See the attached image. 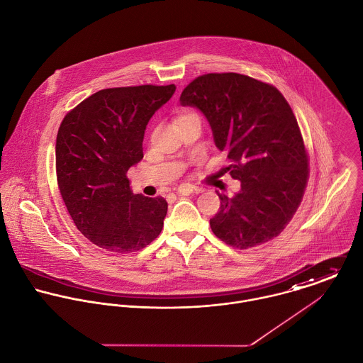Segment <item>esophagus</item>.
Masks as SVG:
<instances>
[{
    "mask_svg": "<svg viewBox=\"0 0 363 363\" xmlns=\"http://www.w3.org/2000/svg\"><path fill=\"white\" fill-rule=\"evenodd\" d=\"M201 191H203V189L191 186V184H182V186L177 187V193L180 196H190L193 193H201Z\"/></svg>",
    "mask_w": 363,
    "mask_h": 363,
    "instance_id": "34e87169",
    "label": "esophagus"
}]
</instances>
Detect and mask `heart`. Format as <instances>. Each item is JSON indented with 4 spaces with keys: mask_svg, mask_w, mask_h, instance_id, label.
I'll return each instance as SVG.
<instances>
[{
    "mask_svg": "<svg viewBox=\"0 0 363 363\" xmlns=\"http://www.w3.org/2000/svg\"><path fill=\"white\" fill-rule=\"evenodd\" d=\"M187 117H197L194 113H184V114H182L180 117H179V120H182V118H187Z\"/></svg>",
    "mask_w": 363,
    "mask_h": 363,
    "instance_id": "b5f03b06",
    "label": "heart"
}]
</instances>
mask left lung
Masks as SVG:
<instances>
[{"instance_id": "obj_1", "label": "left lung", "mask_w": 363, "mask_h": 363, "mask_svg": "<svg viewBox=\"0 0 363 363\" xmlns=\"http://www.w3.org/2000/svg\"><path fill=\"white\" fill-rule=\"evenodd\" d=\"M180 104L206 116L216 148L233 163L230 176L240 182L232 199L216 191L220 209L209 220L215 236L238 249L278 236L309 176L303 138L282 94L247 75L207 74L184 88Z\"/></svg>"}]
</instances>
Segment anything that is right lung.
Instances as JSON below:
<instances>
[{
	"label": "right lung",
	"mask_w": 363,
	"mask_h": 363,
	"mask_svg": "<svg viewBox=\"0 0 363 363\" xmlns=\"http://www.w3.org/2000/svg\"><path fill=\"white\" fill-rule=\"evenodd\" d=\"M174 85L102 89L62 120L55 141L57 183L78 230L114 253L144 249L159 236L167 203L133 194L127 172L143 157L148 121Z\"/></svg>",
	"instance_id": "right-lung-1"
}]
</instances>
